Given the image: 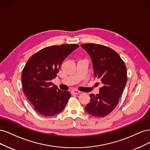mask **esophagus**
Here are the masks:
<instances>
[{
  "label": "esophagus",
  "instance_id": "34e87169",
  "mask_svg": "<svg viewBox=\"0 0 150 150\" xmlns=\"http://www.w3.org/2000/svg\"><path fill=\"white\" fill-rule=\"evenodd\" d=\"M81 92L78 90H72L71 91V94H79Z\"/></svg>",
  "mask_w": 150,
  "mask_h": 150
}]
</instances>
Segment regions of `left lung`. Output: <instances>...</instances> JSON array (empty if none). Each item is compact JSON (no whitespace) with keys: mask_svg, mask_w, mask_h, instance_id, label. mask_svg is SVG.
<instances>
[{"mask_svg":"<svg viewBox=\"0 0 150 150\" xmlns=\"http://www.w3.org/2000/svg\"><path fill=\"white\" fill-rule=\"evenodd\" d=\"M81 46L91 58L95 78L101 81L99 94H90L86 111L94 117H104L118 104L127 82L126 67L114 50L101 44H83Z\"/></svg>","mask_w":150,"mask_h":150,"instance_id":"1","label":"left lung"}]
</instances>
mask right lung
Segmentation results:
<instances>
[{"instance_id": "1", "label": "right lung", "mask_w": 150, "mask_h": 150, "mask_svg": "<svg viewBox=\"0 0 150 150\" xmlns=\"http://www.w3.org/2000/svg\"><path fill=\"white\" fill-rule=\"evenodd\" d=\"M78 47L73 44L45 47L27 62L22 73L23 91L40 115L52 116L64 110L71 93L59 89L51 80L57 76L62 61Z\"/></svg>"}]
</instances>
